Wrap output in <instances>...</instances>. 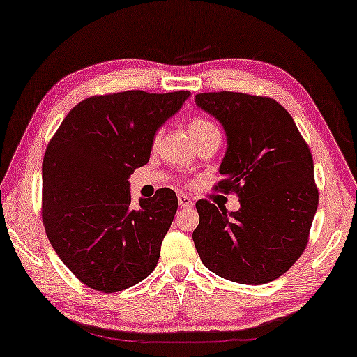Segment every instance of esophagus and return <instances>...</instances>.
<instances>
[{"label":"esophagus","mask_w":357,"mask_h":357,"mask_svg":"<svg viewBox=\"0 0 357 357\" xmlns=\"http://www.w3.org/2000/svg\"><path fill=\"white\" fill-rule=\"evenodd\" d=\"M178 202H179V207L181 208H190L194 205L192 199H190L188 194H179L178 195Z\"/></svg>","instance_id":"obj_1"}]
</instances>
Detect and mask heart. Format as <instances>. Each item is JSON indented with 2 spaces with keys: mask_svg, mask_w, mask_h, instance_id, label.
<instances>
[{
  "mask_svg": "<svg viewBox=\"0 0 357 357\" xmlns=\"http://www.w3.org/2000/svg\"><path fill=\"white\" fill-rule=\"evenodd\" d=\"M189 134L190 137H197L200 134H205V132H210V130H218L215 128V124H212L207 119L204 118H194L192 121L189 123Z\"/></svg>",
  "mask_w": 357,
  "mask_h": 357,
  "instance_id": "b5f03b06",
  "label": "heart"
}]
</instances>
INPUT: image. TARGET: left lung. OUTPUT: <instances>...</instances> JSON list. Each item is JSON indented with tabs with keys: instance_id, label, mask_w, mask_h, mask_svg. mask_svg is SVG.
<instances>
[{
	"instance_id": "left-lung-1",
	"label": "left lung",
	"mask_w": 357,
	"mask_h": 357,
	"mask_svg": "<svg viewBox=\"0 0 357 357\" xmlns=\"http://www.w3.org/2000/svg\"><path fill=\"white\" fill-rule=\"evenodd\" d=\"M195 105L227 134L217 189L236 192L238 212L199 200L192 239L210 272L264 284L293 267L307 245L319 205L314 160L291 114L268 97L238 92L195 95ZM220 206V205H218Z\"/></svg>"
}]
</instances>
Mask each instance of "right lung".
<instances>
[{
    "mask_svg": "<svg viewBox=\"0 0 357 357\" xmlns=\"http://www.w3.org/2000/svg\"><path fill=\"white\" fill-rule=\"evenodd\" d=\"M189 95L128 90L85 98L50 140L42 165L45 231L90 288L116 293L157 267L178 197L162 188L132 208L129 176L149 163L155 134Z\"/></svg>",
    "mask_w": 357,
    "mask_h": 357,
    "instance_id": "right-lung-1",
    "label": "right lung"
}]
</instances>
